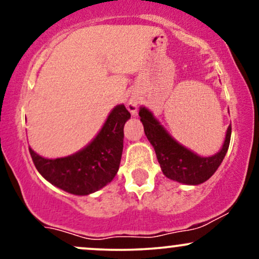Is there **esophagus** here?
Here are the masks:
<instances>
[{
	"label": "esophagus",
	"instance_id": "34e87169",
	"mask_svg": "<svg viewBox=\"0 0 259 259\" xmlns=\"http://www.w3.org/2000/svg\"><path fill=\"white\" fill-rule=\"evenodd\" d=\"M138 105H139L138 101H133V100L127 103V109L132 112V114H135L136 111H138V107H139Z\"/></svg>",
	"mask_w": 259,
	"mask_h": 259
}]
</instances>
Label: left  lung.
<instances>
[{"mask_svg": "<svg viewBox=\"0 0 259 259\" xmlns=\"http://www.w3.org/2000/svg\"><path fill=\"white\" fill-rule=\"evenodd\" d=\"M139 115L148 141L156 151L163 174L169 179L189 185L204 183L215 173L228 152L231 125L228 127L222 150L212 157H201L175 141L145 107L140 108Z\"/></svg>", "mask_w": 259, "mask_h": 259, "instance_id": "8db88e82", "label": "left lung"}]
</instances>
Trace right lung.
I'll return each mask as SVG.
<instances>
[{
    "instance_id": "obj_1",
    "label": "right lung",
    "mask_w": 259,
    "mask_h": 259,
    "mask_svg": "<svg viewBox=\"0 0 259 259\" xmlns=\"http://www.w3.org/2000/svg\"><path fill=\"white\" fill-rule=\"evenodd\" d=\"M129 118L125 106H117L99 135L82 151L64 158L47 159L29 147L32 162L45 179L64 191L74 195L97 191L111 183L119 169L124 124Z\"/></svg>"
}]
</instances>
